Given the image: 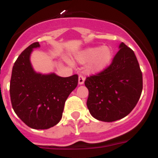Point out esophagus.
I'll return each instance as SVG.
<instances>
[{
  "mask_svg": "<svg viewBox=\"0 0 158 158\" xmlns=\"http://www.w3.org/2000/svg\"><path fill=\"white\" fill-rule=\"evenodd\" d=\"M85 77L83 76V75H79V77H78V83H79V85H82V84H84V82H85Z\"/></svg>",
  "mask_w": 158,
  "mask_h": 158,
  "instance_id": "1",
  "label": "esophagus"
}]
</instances>
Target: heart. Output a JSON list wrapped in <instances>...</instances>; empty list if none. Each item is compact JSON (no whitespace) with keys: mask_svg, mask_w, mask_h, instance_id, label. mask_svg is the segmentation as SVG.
<instances>
[{"mask_svg":"<svg viewBox=\"0 0 158 158\" xmlns=\"http://www.w3.org/2000/svg\"><path fill=\"white\" fill-rule=\"evenodd\" d=\"M113 51L109 47H89L78 54L77 61L81 64L89 63L92 73H98L104 69L111 62Z\"/></svg>","mask_w":158,"mask_h":158,"instance_id":"heart-1","label":"heart"}]
</instances>
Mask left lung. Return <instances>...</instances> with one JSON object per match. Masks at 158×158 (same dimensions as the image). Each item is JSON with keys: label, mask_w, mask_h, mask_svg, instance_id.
<instances>
[{"label": "left lung", "mask_w": 158, "mask_h": 158, "mask_svg": "<svg viewBox=\"0 0 158 158\" xmlns=\"http://www.w3.org/2000/svg\"><path fill=\"white\" fill-rule=\"evenodd\" d=\"M119 48L110 65L85 81L89 112L104 122L127 116L142 94V73L135 53L123 43Z\"/></svg>", "instance_id": "left-lung-1"}]
</instances>
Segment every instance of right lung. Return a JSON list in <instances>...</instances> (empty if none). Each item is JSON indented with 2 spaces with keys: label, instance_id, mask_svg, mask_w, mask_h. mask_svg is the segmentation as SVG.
I'll list each match as a JSON object with an SVG mask.
<instances>
[{
  "label": "right lung",
  "instance_id": "add662e5",
  "mask_svg": "<svg viewBox=\"0 0 158 158\" xmlns=\"http://www.w3.org/2000/svg\"><path fill=\"white\" fill-rule=\"evenodd\" d=\"M32 43L19 54L12 68L10 98L12 108L20 119L33 129H48L58 123L65 102L78 83L77 74L61 77L54 73H36L30 62Z\"/></svg>",
  "mask_w": 158,
  "mask_h": 158
}]
</instances>
